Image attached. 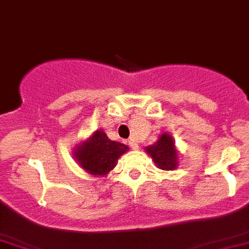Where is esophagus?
Segmentation results:
<instances>
[{"label": "esophagus", "instance_id": "obj_1", "mask_svg": "<svg viewBox=\"0 0 249 249\" xmlns=\"http://www.w3.org/2000/svg\"><path fill=\"white\" fill-rule=\"evenodd\" d=\"M129 145H130V148H131V149H133V150H138V149H139V145H138V144L135 143L134 141H130V142H129Z\"/></svg>", "mask_w": 249, "mask_h": 249}]
</instances>
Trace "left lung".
<instances>
[{"mask_svg": "<svg viewBox=\"0 0 249 249\" xmlns=\"http://www.w3.org/2000/svg\"><path fill=\"white\" fill-rule=\"evenodd\" d=\"M144 149L160 170L172 171L178 166V150L175 145L172 135L168 133L160 134L156 143L148 145Z\"/></svg>", "mask_w": 249, "mask_h": 249, "instance_id": "8db88e82", "label": "left lung"}]
</instances>
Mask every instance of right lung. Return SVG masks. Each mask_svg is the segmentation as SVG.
I'll return each instance as SVG.
<instances>
[{"instance_id":"right-lung-1","label":"right lung","mask_w":249,"mask_h":249,"mask_svg":"<svg viewBox=\"0 0 249 249\" xmlns=\"http://www.w3.org/2000/svg\"><path fill=\"white\" fill-rule=\"evenodd\" d=\"M129 149L119 142L110 141L102 129L93 131L87 139L77 144L73 149V157L81 168L89 175L97 177L107 176L114 170L119 158Z\"/></svg>"}]
</instances>
